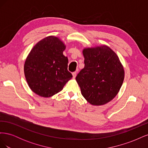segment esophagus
Here are the masks:
<instances>
[{
	"label": "esophagus",
	"instance_id": "esophagus-1",
	"mask_svg": "<svg viewBox=\"0 0 148 148\" xmlns=\"http://www.w3.org/2000/svg\"><path fill=\"white\" fill-rule=\"evenodd\" d=\"M72 75H73V78H75L76 76H77V72H76V71H75V72H73L72 73Z\"/></svg>",
	"mask_w": 148,
	"mask_h": 148
}]
</instances>
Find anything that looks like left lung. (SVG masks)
<instances>
[{
  "mask_svg": "<svg viewBox=\"0 0 148 148\" xmlns=\"http://www.w3.org/2000/svg\"><path fill=\"white\" fill-rule=\"evenodd\" d=\"M84 67L76 77L82 95L93 106L108 103L117 96L125 77L116 53L103 45L84 48Z\"/></svg>",
  "mask_w": 148,
  "mask_h": 148,
  "instance_id": "obj_1",
  "label": "left lung"
}]
</instances>
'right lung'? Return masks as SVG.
Segmentation results:
<instances>
[{
    "instance_id": "1",
    "label": "right lung",
    "mask_w": 148,
    "mask_h": 148,
    "mask_svg": "<svg viewBox=\"0 0 148 148\" xmlns=\"http://www.w3.org/2000/svg\"><path fill=\"white\" fill-rule=\"evenodd\" d=\"M65 48L59 38L49 36L31 49L25 62L24 73L29 87L36 95L51 97L72 78L67 70L68 58L63 54Z\"/></svg>"
}]
</instances>
